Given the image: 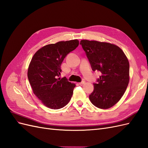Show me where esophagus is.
I'll return each mask as SVG.
<instances>
[{"instance_id":"1","label":"esophagus","mask_w":148,"mask_h":148,"mask_svg":"<svg viewBox=\"0 0 148 148\" xmlns=\"http://www.w3.org/2000/svg\"><path fill=\"white\" fill-rule=\"evenodd\" d=\"M84 83H85V82H84V81H82V82L79 83V84H81V85H82V84H84Z\"/></svg>"}]
</instances>
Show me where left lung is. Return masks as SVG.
Returning <instances> with one entry per match:
<instances>
[{
	"mask_svg": "<svg viewBox=\"0 0 148 148\" xmlns=\"http://www.w3.org/2000/svg\"><path fill=\"white\" fill-rule=\"evenodd\" d=\"M80 44L92 70L102 73L97 83H94L95 88L89 100L98 108H110L120 101L128 86L130 65L127 57L114 44L82 40Z\"/></svg>",
	"mask_w": 148,
	"mask_h": 148,
	"instance_id": "8db88e82",
	"label": "left lung"
}]
</instances>
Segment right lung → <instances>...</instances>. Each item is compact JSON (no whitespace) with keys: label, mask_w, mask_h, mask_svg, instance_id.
<instances>
[{"label":"right lung","mask_w":148,"mask_h":148,"mask_svg":"<svg viewBox=\"0 0 148 148\" xmlns=\"http://www.w3.org/2000/svg\"><path fill=\"white\" fill-rule=\"evenodd\" d=\"M78 45V39L47 44L39 49L31 59L28 80L33 93L49 108L59 109L71 99L75 84L67 81L65 77H58L64 58Z\"/></svg>","instance_id":"1"}]
</instances>
